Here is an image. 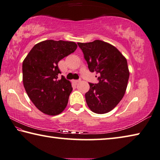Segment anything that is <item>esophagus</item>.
<instances>
[{
	"instance_id": "obj_1",
	"label": "esophagus",
	"mask_w": 160,
	"mask_h": 160,
	"mask_svg": "<svg viewBox=\"0 0 160 160\" xmlns=\"http://www.w3.org/2000/svg\"><path fill=\"white\" fill-rule=\"evenodd\" d=\"M81 82V80H73V82L74 83H78Z\"/></svg>"
}]
</instances>
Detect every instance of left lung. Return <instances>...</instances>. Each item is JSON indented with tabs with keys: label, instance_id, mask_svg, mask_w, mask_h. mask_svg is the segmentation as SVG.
<instances>
[{
	"label": "left lung",
	"instance_id": "left-lung-1",
	"mask_svg": "<svg viewBox=\"0 0 160 160\" xmlns=\"http://www.w3.org/2000/svg\"><path fill=\"white\" fill-rule=\"evenodd\" d=\"M77 44L90 72L98 75V83H89L90 89L85 94L86 103L95 113H108L119 104L127 90L129 78L127 59L116 47L103 41Z\"/></svg>",
	"mask_w": 160,
	"mask_h": 160
}]
</instances>
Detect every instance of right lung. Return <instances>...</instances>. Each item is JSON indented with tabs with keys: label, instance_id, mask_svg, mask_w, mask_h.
<instances>
[{
	"label": "right lung",
	"instance_id": "obj_1",
	"mask_svg": "<svg viewBox=\"0 0 160 160\" xmlns=\"http://www.w3.org/2000/svg\"><path fill=\"white\" fill-rule=\"evenodd\" d=\"M77 48L74 42L46 40L36 44L22 64V81L28 96L36 108L55 116L66 108L72 91L71 82L62 77L59 61Z\"/></svg>",
	"mask_w": 160,
	"mask_h": 160
}]
</instances>
